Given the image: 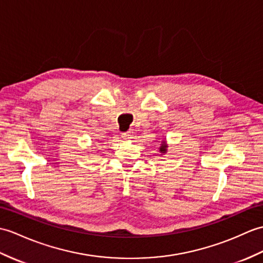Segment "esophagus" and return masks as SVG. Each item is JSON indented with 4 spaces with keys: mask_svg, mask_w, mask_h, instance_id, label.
Here are the masks:
<instances>
[{
    "mask_svg": "<svg viewBox=\"0 0 263 263\" xmlns=\"http://www.w3.org/2000/svg\"><path fill=\"white\" fill-rule=\"evenodd\" d=\"M131 134H132L131 131H126V132H122L121 136H122V138L126 140V139H130L131 138Z\"/></svg>",
    "mask_w": 263,
    "mask_h": 263,
    "instance_id": "34e87169",
    "label": "esophagus"
}]
</instances>
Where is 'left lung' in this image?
Returning <instances> with one entry per match:
<instances>
[{"mask_svg": "<svg viewBox=\"0 0 263 263\" xmlns=\"http://www.w3.org/2000/svg\"><path fill=\"white\" fill-rule=\"evenodd\" d=\"M166 148H167V145L166 144H161V146H160V152H162V154H164V152H166Z\"/></svg>", "mask_w": 263, "mask_h": 263, "instance_id": "1", "label": "left lung"}]
</instances>
